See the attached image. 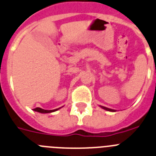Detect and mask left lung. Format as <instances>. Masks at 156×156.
<instances>
[{"mask_svg":"<svg viewBox=\"0 0 156 156\" xmlns=\"http://www.w3.org/2000/svg\"><path fill=\"white\" fill-rule=\"evenodd\" d=\"M100 106L102 109H105V110H107V111H110V112H115L116 110L115 109H109V108H107V107H105V106Z\"/></svg>","mask_w":156,"mask_h":156,"instance_id":"obj_1","label":"left lung"}]
</instances>
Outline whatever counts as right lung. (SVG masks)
<instances>
[{"instance_id":"obj_1","label":"right lung","mask_w":156,"mask_h":156,"mask_svg":"<svg viewBox=\"0 0 156 156\" xmlns=\"http://www.w3.org/2000/svg\"><path fill=\"white\" fill-rule=\"evenodd\" d=\"M61 109V107L58 108V109H51V110H47V109H43L42 108L37 107L36 109H33V110L36 112H38V113H53V112H55L58 109Z\"/></svg>"}]
</instances>
